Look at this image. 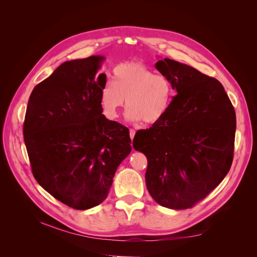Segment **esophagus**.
Instances as JSON below:
<instances>
[{
	"label": "esophagus",
	"mask_w": 257,
	"mask_h": 257,
	"mask_svg": "<svg viewBox=\"0 0 257 257\" xmlns=\"http://www.w3.org/2000/svg\"><path fill=\"white\" fill-rule=\"evenodd\" d=\"M129 134H130V139H131V140H133V139H134V136H136V130L130 129Z\"/></svg>",
	"instance_id": "1"
}]
</instances>
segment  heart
I'll use <instances>...</instances> for the list:
<instances>
[{
  "mask_svg": "<svg viewBox=\"0 0 257 257\" xmlns=\"http://www.w3.org/2000/svg\"><path fill=\"white\" fill-rule=\"evenodd\" d=\"M173 96L168 76L155 74L143 62H125L113 69V82L107 81L103 85L100 102L107 118H116L126 103L129 120L155 124L168 112Z\"/></svg>",
  "mask_w": 257,
  "mask_h": 257,
  "instance_id": "b5f03b06",
  "label": "heart"
}]
</instances>
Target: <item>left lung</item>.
I'll list each match as a JSON object with an SVG mask.
<instances>
[{
    "instance_id": "1",
    "label": "left lung",
    "mask_w": 257,
    "mask_h": 257,
    "mask_svg": "<svg viewBox=\"0 0 257 257\" xmlns=\"http://www.w3.org/2000/svg\"><path fill=\"white\" fill-rule=\"evenodd\" d=\"M155 66L170 78L177 94L163 118L137 132L133 148L148 159L146 184L157 203L191 208L230 170L235 111L217 79L169 58Z\"/></svg>"
}]
</instances>
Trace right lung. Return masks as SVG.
I'll list each match as a JSON object with an SVG mask.
<instances>
[{
	"label": "right lung",
	"instance_id": "obj_1",
	"mask_svg": "<svg viewBox=\"0 0 257 257\" xmlns=\"http://www.w3.org/2000/svg\"><path fill=\"white\" fill-rule=\"evenodd\" d=\"M103 60L90 56L60 64L32 90L23 127L38 184L79 210L102 203L131 152L128 128L102 114Z\"/></svg>",
	"mask_w": 257,
	"mask_h": 257
}]
</instances>
